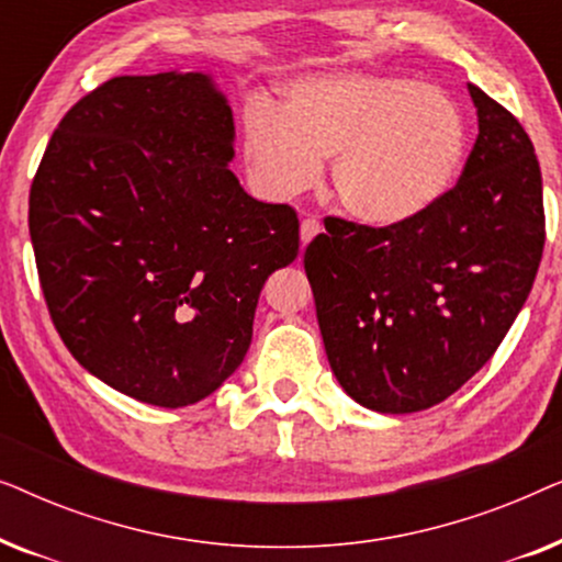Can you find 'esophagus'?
I'll use <instances>...</instances> for the list:
<instances>
[{"mask_svg":"<svg viewBox=\"0 0 562 562\" xmlns=\"http://www.w3.org/2000/svg\"><path fill=\"white\" fill-rule=\"evenodd\" d=\"M319 233H322V225H319L317 217H306V220H302V229H299V235H302V245L310 243L312 237L319 235Z\"/></svg>","mask_w":562,"mask_h":562,"instance_id":"obj_1","label":"esophagus"}]
</instances>
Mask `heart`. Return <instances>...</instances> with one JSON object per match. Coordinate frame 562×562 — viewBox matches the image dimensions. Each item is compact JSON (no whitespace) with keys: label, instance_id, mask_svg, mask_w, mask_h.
<instances>
[{"label":"heart","instance_id":"obj_1","mask_svg":"<svg viewBox=\"0 0 562 562\" xmlns=\"http://www.w3.org/2000/svg\"><path fill=\"white\" fill-rule=\"evenodd\" d=\"M465 145L448 91L375 71L306 76L283 91L281 112L256 106L245 122V158L266 194H302L335 156L337 199L371 225L432 210L458 181Z\"/></svg>","mask_w":562,"mask_h":562}]
</instances>
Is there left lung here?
<instances>
[{
    "label": "left lung",
    "instance_id": "obj_1",
    "mask_svg": "<svg viewBox=\"0 0 562 562\" xmlns=\"http://www.w3.org/2000/svg\"><path fill=\"white\" fill-rule=\"evenodd\" d=\"M479 137L460 181L419 217L371 227L325 217L306 245L327 360L358 404H440L509 333L544 248L542 173L509 110L468 83Z\"/></svg>",
    "mask_w": 562,
    "mask_h": 562
}]
</instances>
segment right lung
<instances>
[{
	"label": "right lung",
	"mask_w": 562,
	"mask_h": 562,
	"mask_svg": "<svg viewBox=\"0 0 562 562\" xmlns=\"http://www.w3.org/2000/svg\"><path fill=\"white\" fill-rule=\"evenodd\" d=\"M204 74L114 76L58 122L30 240L71 356L137 402L189 406L243 363L260 289L299 252L294 206L245 194Z\"/></svg>",
	"instance_id": "add662e5"
}]
</instances>
